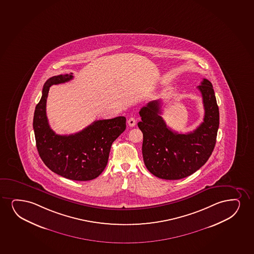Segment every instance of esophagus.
I'll use <instances>...</instances> for the list:
<instances>
[{"instance_id": "esophagus-1", "label": "esophagus", "mask_w": 254, "mask_h": 254, "mask_svg": "<svg viewBox=\"0 0 254 254\" xmlns=\"http://www.w3.org/2000/svg\"><path fill=\"white\" fill-rule=\"evenodd\" d=\"M135 124H136V119H135V118H133V117H131V118H129V119H128V126H130V127H133V126H135Z\"/></svg>"}]
</instances>
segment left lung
Listing matches in <instances>:
<instances>
[{"mask_svg":"<svg viewBox=\"0 0 254 254\" xmlns=\"http://www.w3.org/2000/svg\"><path fill=\"white\" fill-rule=\"evenodd\" d=\"M204 107L203 122L187 134L172 130L161 118V101L143 106L138 127L143 134L142 156L152 174L163 180L183 179L202 167L215 148L219 128V108L211 82L197 86Z\"/></svg>","mask_w":254,"mask_h":254,"instance_id":"8db88e82","label":"left lung"}]
</instances>
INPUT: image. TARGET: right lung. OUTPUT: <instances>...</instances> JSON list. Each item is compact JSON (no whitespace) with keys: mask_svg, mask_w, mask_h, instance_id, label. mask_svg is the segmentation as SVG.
I'll return each mask as SVG.
<instances>
[{"mask_svg":"<svg viewBox=\"0 0 254 254\" xmlns=\"http://www.w3.org/2000/svg\"><path fill=\"white\" fill-rule=\"evenodd\" d=\"M74 78L59 74L46 80L42 97L36 106L33 129L39 156L46 167L66 179L87 181L100 176L106 168L113 141L125 131L126 117L94 121L81 131L68 135L56 134L49 125L46 100L50 87Z\"/></svg>","mask_w":254,"mask_h":254,"instance_id":"obj_1","label":"right lung"}]
</instances>
